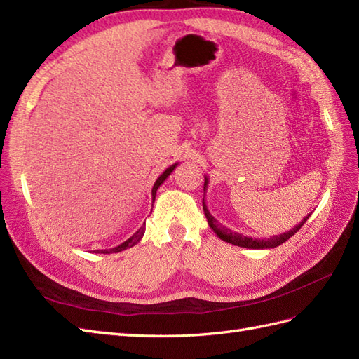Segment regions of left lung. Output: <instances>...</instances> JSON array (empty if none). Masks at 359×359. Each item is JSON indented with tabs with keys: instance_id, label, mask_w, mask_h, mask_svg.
Returning a JSON list of instances; mask_svg holds the SVG:
<instances>
[{
	"instance_id": "1",
	"label": "left lung",
	"mask_w": 359,
	"mask_h": 359,
	"mask_svg": "<svg viewBox=\"0 0 359 359\" xmlns=\"http://www.w3.org/2000/svg\"><path fill=\"white\" fill-rule=\"evenodd\" d=\"M208 183H209V179H208V176H205L203 191L208 189ZM203 210H205V215H206V219H208L210 229H212V231L217 233L219 240H223L226 243H231V244L238 245V247H245V249H274V247H278V245L283 244L285 241H288L294 233H297L299 229L303 224H305L306 219L311 217V214H308L297 226H294L291 231H288V232L270 236V238H267V240H259V238H252V236H245V235H241L238 232H232L231 229H227V227L219 224L217 219L212 217V214L209 212L205 198H203Z\"/></svg>"
}]
</instances>
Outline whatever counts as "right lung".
Returning a JSON list of instances; mask_svg holds the SVG:
<instances>
[{"mask_svg": "<svg viewBox=\"0 0 359 359\" xmlns=\"http://www.w3.org/2000/svg\"><path fill=\"white\" fill-rule=\"evenodd\" d=\"M177 162L176 163H172L171 167H168L167 170H165L161 176L158 177V180L154 182V185H153V189H151V198H153V203H154V198H156V191L159 189V187L162 185V183L167 180V177L170 176V174L174 171V168L177 167ZM144 232H145V224L144 226H141L140 229H137V231L128 238V240H126L124 243H121L119 245H116V247H114V249H107V250H95V252H98V253H118V252H123V250H126V249H130V247H133L135 244H137L141 241V238L144 236Z\"/></svg>", "mask_w": 359, "mask_h": 359, "instance_id": "right-lung-1", "label": "right lung"}]
</instances>
